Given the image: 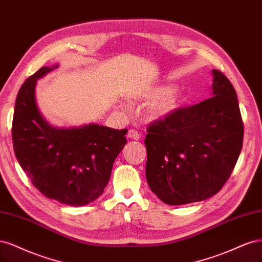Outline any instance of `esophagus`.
Wrapping results in <instances>:
<instances>
[{"label": "esophagus", "instance_id": "34e87169", "mask_svg": "<svg viewBox=\"0 0 262 262\" xmlns=\"http://www.w3.org/2000/svg\"><path fill=\"white\" fill-rule=\"evenodd\" d=\"M127 137H128V138H130V139H134V140H138V139L140 138L138 132H137V130H135V129H129V130H128V133H127Z\"/></svg>", "mask_w": 262, "mask_h": 262}]
</instances>
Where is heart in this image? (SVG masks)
<instances>
[{
  "label": "heart",
  "instance_id": "1",
  "mask_svg": "<svg viewBox=\"0 0 262 262\" xmlns=\"http://www.w3.org/2000/svg\"><path fill=\"white\" fill-rule=\"evenodd\" d=\"M146 98L155 100L147 111L148 117L152 121L161 120L171 115L182 105L184 101L183 92L173 90V86L168 83L150 89L146 94Z\"/></svg>",
  "mask_w": 262,
  "mask_h": 262
}]
</instances>
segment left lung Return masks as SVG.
I'll return each mask as SVG.
<instances>
[{"mask_svg": "<svg viewBox=\"0 0 262 262\" xmlns=\"http://www.w3.org/2000/svg\"><path fill=\"white\" fill-rule=\"evenodd\" d=\"M212 97L177 108L147 128V182L166 205L214 196L239 157L244 125L237 96L222 72L212 70Z\"/></svg>", "mask_w": 262, "mask_h": 262, "instance_id": "8db88e82", "label": "left lung"}]
</instances>
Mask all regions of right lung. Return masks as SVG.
Listing matches in <instances>:
<instances>
[{"mask_svg":"<svg viewBox=\"0 0 262 262\" xmlns=\"http://www.w3.org/2000/svg\"><path fill=\"white\" fill-rule=\"evenodd\" d=\"M41 67L23 83L15 102L12 138L15 156L42 195L70 206H85L103 193L127 129L98 124L56 128L41 115L37 80L57 69Z\"/></svg>","mask_w":262,"mask_h":262,"instance_id":"obj_1","label":"right lung"}]
</instances>
